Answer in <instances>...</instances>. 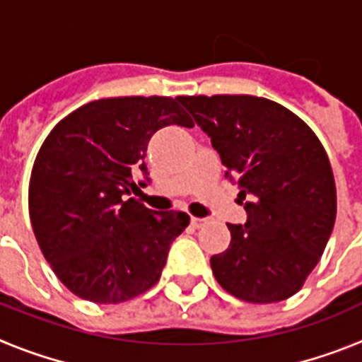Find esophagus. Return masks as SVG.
<instances>
[{
  "label": "esophagus",
  "instance_id": "esophagus-1",
  "mask_svg": "<svg viewBox=\"0 0 362 362\" xmlns=\"http://www.w3.org/2000/svg\"><path fill=\"white\" fill-rule=\"evenodd\" d=\"M206 223H209L206 217H190V225L194 226V228H201V226H204Z\"/></svg>",
  "mask_w": 362,
  "mask_h": 362
}]
</instances>
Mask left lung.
Masks as SVG:
<instances>
[{
    "instance_id": "obj_1",
    "label": "left lung",
    "mask_w": 362,
    "mask_h": 362,
    "mask_svg": "<svg viewBox=\"0 0 362 362\" xmlns=\"http://www.w3.org/2000/svg\"><path fill=\"white\" fill-rule=\"evenodd\" d=\"M239 185L248 214L228 225L232 241L212 255L217 283L246 303H279L299 292L319 263L337 214L325 146L283 105L255 95H179Z\"/></svg>"
}]
</instances>
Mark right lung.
<instances>
[{
  "mask_svg": "<svg viewBox=\"0 0 362 362\" xmlns=\"http://www.w3.org/2000/svg\"><path fill=\"white\" fill-rule=\"evenodd\" d=\"M168 124L194 127L174 98L98 99L59 121L37 152L28 185L32 230L57 279L81 299L116 305L152 288L190 223L185 212L123 199L145 187L132 174H148L150 137Z\"/></svg>",
  "mask_w": 362,
  "mask_h": 362,
  "instance_id": "1",
  "label": "right lung"
}]
</instances>
